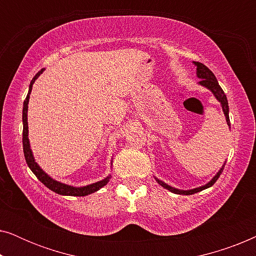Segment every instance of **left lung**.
Listing matches in <instances>:
<instances>
[{
	"mask_svg": "<svg viewBox=\"0 0 256 256\" xmlns=\"http://www.w3.org/2000/svg\"><path fill=\"white\" fill-rule=\"evenodd\" d=\"M194 65L197 66V76H198V78L202 79L200 82H199V84H200V85H202V86H205L206 88H208L213 94H214V96L216 98V100H218L219 102L222 104L224 114H225V116H226L227 124L230 126V118H228V102H227L226 94L224 93L222 88V87H220L218 80H216V76L213 74L211 70H210L208 68H206V66H205L204 64H202V62H194ZM224 166L222 168V169L219 170V172L216 174V176L212 178V180L210 182V183L204 185V186L194 188V190H188V191L178 190V188H171V186H169V185H168V184L163 183L162 180H156L158 182V184L162 185V186H163L164 188H166V190L174 192V194H186V196H188V194H197V192H199V191L205 190V188L212 186V185L214 184L216 182V180H218L220 174H222V170H224Z\"/></svg>",
	"mask_w": 256,
	"mask_h": 256,
	"instance_id": "8db88e82",
	"label": "left lung"
}]
</instances>
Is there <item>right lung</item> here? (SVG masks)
<instances>
[{
    "label": "right lung",
    "mask_w": 256,
    "mask_h": 256,
    "mask_svg": "<svg viewBox=\"0 0 256 256\" xmlns=\"http://www.w3.org/2000/svg\"><path fill=\"white\" fill-rule=\"evenodd\" d=\"M43 71L44 70H40V71L34 76V79L31 80L30 86H29V92H28V96L23 104V152H24V157H26V164H28V166L31 169V171H32V172L36 174V177L38 178V180H40L42 183L45 185V186L50 188L51 191H54L58 194H62V196H76V197H84V196L90 194H93V192L99 190V188H104V185L110 182V176L106 177L104 180H100V182H96V183H93V184L87 185V186H82V188H73V186H71V185L59 183V182L52 180L51 177H48V174H45L40 166H38V164L34 162L32 152H31V149H30L29 138H28V104H29L30 93H31V90H32V85H34V80H36L38 76H40V73Z\"/></svg>",
    "instance_id": "right-lung-1"
}]
</instances>
